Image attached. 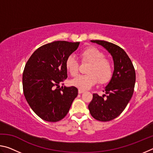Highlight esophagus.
Segmentation results:
<instances>
[{
  "label": "esophagus",
  "mask_w": 153,
  "mask_h": 153,
  "mask_svg": "<svg viewBox=\"0 0 153 153\" xmlns=\"http://www.w3.org/2000/svg\"><path fill=\"white\" fill-rule=\"evenodd\" d=\"M83 92H84V90H81V89H79L78 90V93H79V94H82V93H83Z\"/></svg>",
  "instance_id": "34e87169"
}]
</instances>
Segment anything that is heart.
<instances>
[{"mask_svg": "<svg viewBox=\"0 0 153 153\" xmlns=\"http://www.w3.org/2000/svg\"><path fill=\"white\" fill-rule=\"evenodd\" d=\"M82 62H88L90 65L88 67L86 75H79L71 81V84L81 90H86L97 84H104L109 82L113 75L112 65L105 54L98 48L90 46L80 53ZM65 67L67 71L72 76H76L79 71V62L74 55H69L66 59Z\"/></svg>", "mask_w": 153, "mask_h": 153, "instance_id": "heart-1", "label": "heart"}]
</instances>
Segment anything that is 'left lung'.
<instances>
[{"label": "left lung", "mask_w": 153, "mask_h": 153, "mask_svg": "<svg viewBox=\"0 0 153 153\" xmlns=\"http://www.w3.org/2000/svg\"><path fill=\"white\" fill-rule=\"evenodd\" d=\"M90 41L103 46L113 59V76L103 91L107 95L100 97L93 94L88 105L90 113L95 120L108 121L123 112L132 97L136 82L135 69L128 55L119 46L104 40Z\"/></svg>", "instance_id": "obj_1"}]
</instances>
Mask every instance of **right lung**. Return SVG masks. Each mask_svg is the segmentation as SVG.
<instances>
[{"label": "right lung", "mask_w": 153, "mask_h": 153, "mask_svg": "<svg viewBox=\"0 0 153 153\" xmlns=\"http://www.w3.org/2000/svg\"><path fill=\"white\" fill-rule=\"evenodd\" d=\"M79 42L55 41L34 51L25 64L23 90L25 99L38 117L56 122L65 117L78 94L74 86L60 87L67 79L65 61Z\"/></svg>", "instance_id": "1"}]
</instances>
